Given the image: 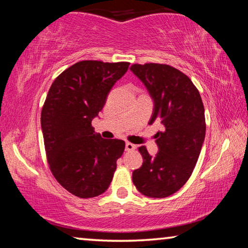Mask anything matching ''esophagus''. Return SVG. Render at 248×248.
<instances>
[{"label":"esophagus","instance_id":"34e87169","mask_svg":"<svg viewBox=\"0 0 248 248\" xmlns=\"http://www.w3.org/2000/svg\"><path fill=\"white\" fill-rule=\"evenodd\" d=\"M136 148L137 146L134 145V144H132V143H130V142H127V143H125V151H133V150H136Z\"/></svg>","mask_w":248,"mask_h":248}]
</instances>
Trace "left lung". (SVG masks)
Here are the masks:
<instances>
[{
	"instance_id": "8db88e82",
	"label": "left lung",
	"mask_w": 248,
	"mask_h": 248,
	"mask_svg": "<svg viewBox=\"0 0 248 248\" xmlns=\"http://www.w3.org/2000/svg\"><path fill=\"white\" fill-rule=\"evenodd\" d=\"M154 102L150 124L164 127L156 133L158 152L151 156L145 146L139 152L143 164L134 170L132 182L142 195L165 198L182 188L192 174L205 136V118L199 91L186 74L167 64H133Z\"/></svg>"
}]
</instances>
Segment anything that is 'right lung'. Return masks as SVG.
<instances>
[{"label": "right lung", "mask_w": 248, "mask_h": 248, "mask_svg": "<svg viewBox=\"0 0 248 248\" xmlns=\"http://www.w3.org/2000/svg\"><path fill=\"white\" fill-rule=\"evenodd\" d=\"M129 64L79 61L59 75L48 92L41 110L48 164L57 182L79 198L108 189L124 151V141L95 133L92 120Z\"/></svg>", "instance_id": "add662e5"}]
</instances>
